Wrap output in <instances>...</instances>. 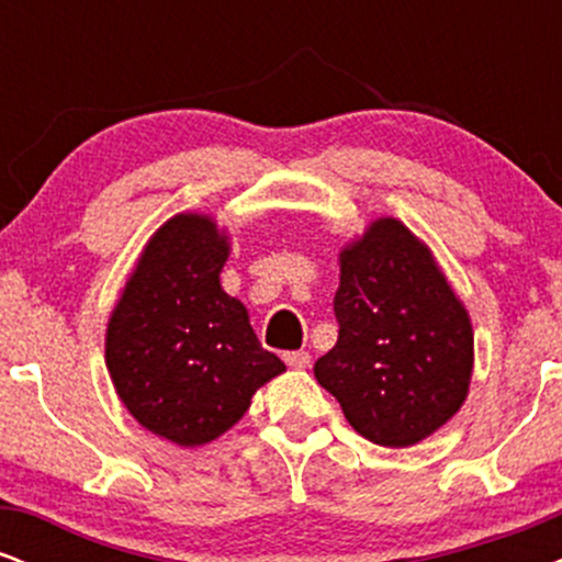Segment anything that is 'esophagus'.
<instances>
[{"instance_id":"obj_1","label":"esophagus","mask_w":562,"mask_h":562,"mask_svg":"<svg viewBox=\"0 0 562 562\" xmlns=\"http://www.w3.org/2000/svg\"><path fill=\"white\" fill-rule=\"evenodd\" d=\"M285 362L288 367H293V370H306V367L312 364V357H308V351H288Z\"/></svg>"}]
</instances>
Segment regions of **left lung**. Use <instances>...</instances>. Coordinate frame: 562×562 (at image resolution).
<instances>
[{
  "label": "left lung",
  "instance_id": "1",
  "mask_svg": "<svg viewBox=\"0 0 562 562\" xmlns=\"http://www.w3.org/2000/svg\"><path fill=\"white\" fill-rule=\"evenodd\" d=\"M338 263V344L314 378L367 441L415 447L468 398L475 351L465 303L434 250L393 216L367 224Z\"/></svg>",
  "mask_w": 562,
  "mask_h": 562
}]
</instances>
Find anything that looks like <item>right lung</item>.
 Masks as SVG:
<instances>
[{"instance_id": "add662e5", "label": "right lung", "mask_w": 562, "mask_h": 562, "mask_svg": "<svg viewBox=\"0 0 562 562\" xmlns=\"http://www.w3.org/2000/svg\"><path fill=\"white\" fill-rule=\"evenodd\" d=\"M229 232L182 211L153 232L105 327V367L142 428L203 447L243 420L285 364L261 348L243 301L224 293Z\"/></svg>"}]
</instances>
